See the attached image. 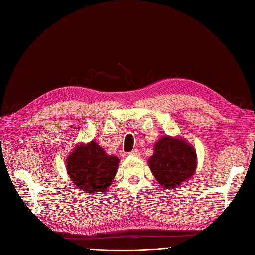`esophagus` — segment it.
Wrapping results in <instances>:
<instances>
[{"instance_id":"1","label":"esophagus","mask_w":255,"mask_h":255,"mask_svg":"<svg viewBox=\"0 0 255 255\" xmlns=\"http://www.w3.org/2000/svg\"><path fill=\"white\" fill-rule=\"evenodd\" d=\"M129 155H132V156H139L140 155V153H139V151L137 149H134V150H132V151L131 152H129Z\"/></svg>"}]
</instances>
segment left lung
<instances>
[{
	"mask_svg": "<svg viewBox=\"0 0 255 255\" xmlns=\"http://www.w3.org/2000/svg\"><path fill=\"white\" fill-rule=\"evenodd\" d=\"M153 151V155L148 159L150 170L166 189H175L193 176L196 152L184 138L163 136L155 143Z\"/></svg>",
	"mask_w": 255,
	"mask_h": 255,
	"instance_id": "obj_1",
	"label": "left lung"
}]
</instances>
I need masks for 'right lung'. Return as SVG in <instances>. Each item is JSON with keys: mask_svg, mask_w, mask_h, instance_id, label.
I'll return each instance as SVG.
<instances>
[{"mask_svg": "<svg viewBox=\"0 0 255 255\" xmlns=\"http://www.w3.org/2000/svg\"><path fill=\"white\" fill-rule=\"evenodd\" d=\"M119 158L108 155L96 142L80 144L66 159L70 180L87 193L104 192L117 174Z\"/></svg>", "mask_w": 255, "mask_h": 255, "instance_id": "1", "label": "right lung"}]
</instances>
